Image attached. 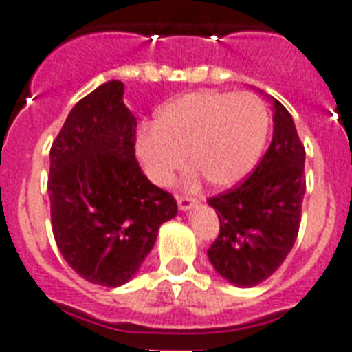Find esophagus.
<instances>
[{
	"mask_svg": "<svg viewBox=\"0 0 352 352\" xmlns=\"http://www.w3.org/2000/svg\"><path fill=\"white\" fill-rule=\"evenodd\" d=\"M177 203H179L181 210H190L197 204V199L192 197V195H177Z\"/></svg>",
	"mask_w": 352,
	"mask_h": 352,
	"instance_id": "1",
	"label": "esophagus"
}]
</instances>
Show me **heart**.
Here are the masks:
<instances>
[{
  "label": "heart",
  "instance_id": "obj_1",
  "mask_svg": "<svg viewBox=\"0 0 352 352\" xmlns=\"http://www.w3.org/2000/svg\"><path fill=\"white\" fill-rule=\"evenodd\" d=\"M268 111L248 91H195L166 102L153 126L137 135L138 160L155 184L168 186L190 162L214 188L245 179L267 142Z\"/></svg>",
  "mask_w": 352,
  "mask_h": 352
}]
</instances>
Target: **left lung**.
<instances>
[{"instance_id":"left-lung-1","label":"left lung","mask_w":352,"mask_h":352,"mask_svg":"<svg viewBox=\"0 0 352 352\" xmlns=\"http://www.w3.org/2000/svg\"><path fill=\"white\" fill-rule=\"evenodd\" d=\"M305 195V148L294 120L274 100V135L250 177L210 197L219 217V235L208 248L217 272L237 287L270 278L298 237Z\"/></svg>"}]
</instances>
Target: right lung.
Here are the masks:
<instances>
[{
  "mask_svg": "<svg viewBox=\"0 0 352 352\" xmlns=\"http://www.w3.org/2000/svg\"><path fill=\"white\" fill-rule=\"evenodd\" d=\"M111 80L71 109L51 148L52 234L69 267L102 287L137 274L162 223L177 214L173 195L144 175L135 159L137 118Z\"/></svg>",
  "mask_w": 352,
  "mask_h": 352,
  "instance_id": "1",
  "label": "right lung"
}]
</instances>
